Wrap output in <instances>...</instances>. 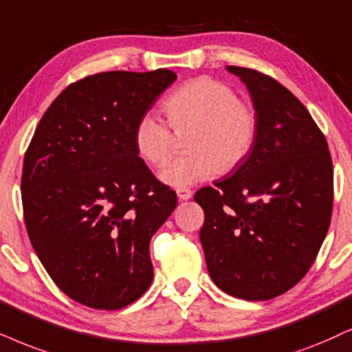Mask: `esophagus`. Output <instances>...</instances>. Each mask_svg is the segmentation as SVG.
<instances>
[{"label": "esophagus", "mask_w": 352, "mask_h": 352, "mask_svg": "<svg viewBox=\"0 0 352 352\" xmlns=\"http://www.w3.org/2000/svg\"><path fill=\"white\" fill-rule=\"evenodd\" d=\"M177 197H179L180 201H185V199H190L193 197V191L190 188H177Z\"/></svg>", "instance_id": "esophagus-1"}]
</instances>
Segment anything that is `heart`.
<instances>
[{"label":"heart","mask_w":352,"mask_h":352,"mask_svg":"<svg viewBox=\"0 0 352 352\" xmlns=\"http://www.w3.org/2000/svg\"><path fill=\"white\" fill-rule=\"evenodd\" d=\"M162 107L173 131L190 130L188 153L168 161L159 173L166 185L185 188L234 170L255 146L258 115L229 84L195 78L170 92ZM133 144L146 164L159 166L170 154L173 136L166 123L148 113L135 124Z\"/></svg>","instance_id":"obj_1"}]
</instances>
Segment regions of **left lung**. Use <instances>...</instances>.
Segmentation results:
<instances>
[{
    "instance_id": "left-lung-1",
    "label": "left lung",
    "mask_w": 352,
    "mask_h": 352,
    "mask_svg": "<svg viewBox=\"0 0 352 352\" xmlns=\"http://www.w3.org/2000/svg\"><path fill=\"white\" fill-rule=\"evenodd\" d=\"M245 82L258 115L252 153L228 179L195 195L209 276L245 300L294 287L318 255L331 221L333 164L302 102L260 71L228 66Z\"/></svg>"
}]
</instances>
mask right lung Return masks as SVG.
I'll return each instance as SVG.
<instances>
[{"label": "right lung", "mask_w": 352, "mask_h": 352, "mask_svg": "<svg viewBox=\"0 0 352 352\" xmlns=\"http://www.w3.org/2000/svg\"><path fill=\"white\" fill-rule=\"evenodd\" d=\"M175 79L170 69L79 79L52 102L25 151L30 243L53 283L91 309H123L153 283L149 242L177 195L138 155L133 130Z\"/></svg>", "instance_id": "add662e5"}]
</instances>
